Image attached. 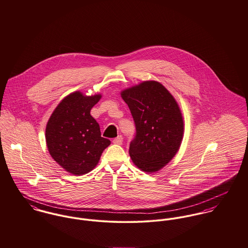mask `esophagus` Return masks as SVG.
Wrapping results in <instances>:
<instances>
[{
    "label": "esophagus",
    "instance_id": "esophagus-1",
    "mask_svg": "<svg viewBox=\"0 0 248 248\" xmlns=\"http://www.w3.org/2000/svg\"><path fill=\"white\" fill-rule=\"evenodd\" d=\"M113 143L114 144H122L123 143V137L122 136H118L113 140Z\"/></svg>",
    "mask_w": 248,
    "mask_h": 248
}]
</instances>
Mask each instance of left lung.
<instances>
[{
	"label": "left lung",
	"instance_id": "left-lung-1",
	"mask_svg": "<svg viewBox=\"0 0 248 248\" xmlns=\"http://www.w3.org/2000/svg\"><path fill=\"white\" fill-rule=\"evenodd\" d=\"M136 124L129 155L143 172L155 173L167 165L180 149L185 124L173 95L156 81H144L121 91Z\"/></svg>",
	"mask_w": 248,
	"mask_h": 248
}]
</instances>
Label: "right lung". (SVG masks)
Listing matches in <instances>:
<instances>
[{
  "label": "right lung",
  "mask_w": 248,
  "mask_h": 248,
  "mask_svg": "<svg viewBox=\"0 0 248 248\" xmlns=\"http://www.w3.org/2000/svg\"><path fill=\"white\" fill-rule=\"evenodd\" d=\"M101 98V94L86 96L74 91L60 102L46 124L49 154L70 174L80 176L93 170L111 143L101 136L100 125L90 115Z\"/></svg>",
  "instance_id": "add662e5"
}]
</instances>
